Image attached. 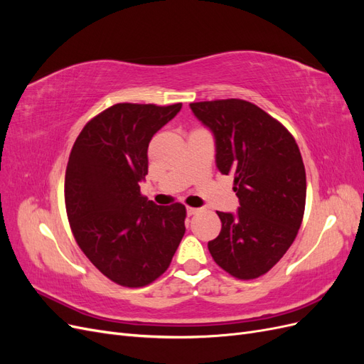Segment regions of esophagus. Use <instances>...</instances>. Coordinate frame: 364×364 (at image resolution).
<instances>
[{"mask_svg":"<svg viewBox=\"0 0 364 364\" xmlns=\"http://www.w3.org/2000/svg\"><path fill=\"white\" fill-rule=\"evenodd\" d=\"M199 211H200L199 208H191V206L186 208V214H188V215H194V214H197Z\"/></svg>","mask_w":364,"mask_h":364,"instance_id":"esophagus-1","label":"esophagus"}]
</instances>
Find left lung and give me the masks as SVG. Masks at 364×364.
<instances>
[{"label":"left lung","mask_w":364,"mask_h":364,"mask_svg":"<svg viewBox=\"0 0 364 364\" xmlns=\"http://www.w3.org/2000/svg\"><path fill=\"white\" fill-rule=\"evenodd\" d=\"M215 142V165L234 176L237 213H220L222 230L208 243L214 261L238 279L267 273L301 228L306 179L290 132L238 98L190 105Z\"/></svg>","instance_id":"obj_1"}]
</instances>
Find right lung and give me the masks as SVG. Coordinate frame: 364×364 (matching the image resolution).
<instances>
[{
  "label": "right lung",
  "instance_id": "add662e5",
  "mask_svg": "<svg viewBox=\"0 0 364 364\" xmlns=\"http://www.w3.org/2000/svg\"><path fill=\"white\" fill-rule=\"evenodd\" d=\"M181 107L114 105L83 127L71 150L65 205L73 234L94 266L124 287L159 278L185 234V206H158L139 188L150 139Z\"/></svg>",
  "mask_w": 364,
  "mask_h": 364
}]
</instances>
